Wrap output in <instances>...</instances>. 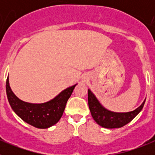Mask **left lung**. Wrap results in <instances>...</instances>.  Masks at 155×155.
<instances>
[{
	"label": "left lung",
	"instance_id": "1",
	"mask_svg": "<svg viewBox=\"0 0 155 155\" xmlns=\"http://www.w3.org/2000/svg\"><path fill=\"white\" fill-rule=\"evenodd\" d=\"M145 100L139 107L134 111L127 113H116L105 109L97 99L92 91L90 89L87 91L88 106L93 119L98 125L107 129L120 128L132 121L133 119L135 118L142 110Z\"/></svg>",
	"mask_w": 155,
	"mask_h": 155
}]
</instances>
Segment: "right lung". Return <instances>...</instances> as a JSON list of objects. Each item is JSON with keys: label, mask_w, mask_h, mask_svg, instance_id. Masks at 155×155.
I'll list each match as a JSON object with an SVG mask.
<instances>
[{"label": "right lung", "mask_w": 155, "mask_h": 155, "mask_svg": "<svg viewBox=\"0 0 155 155\" xmlns=\"http://www.w3.org/2000/svg\"><path fill=\"white\" fill-rule=\"evenodd\" d=\"M74 84L44 103H29L19 99L14 94L7 78L6 93L13 111L25 123L36 128L46 129L55 125L61 118L68 98L74 89Z\"/></svg>", "instance_id": "add662e5"}]
</instances>
